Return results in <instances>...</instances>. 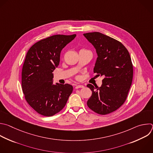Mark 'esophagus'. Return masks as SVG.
<instances>
[{
    "mask_svg": "<svg viewBox=\"0 0 153 153\" xmlns=\"http://www.w3.org/2000/svg\"><path fill=\"white\" fill-rule=\"evenodd\" d=\"M84 88V86H83V85H76V86H75V88H76V89H79V88Z\"/></svg>",
    "mask_w": 153,
    "mask_h": 153,
    "instance_id": "34e87169",
    "label": "esophagus"
}]
</instances>
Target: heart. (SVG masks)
<instances>
[{
  "label": "heart",
  "instance_id": "b5f03b06",
  "mask_svg": "<svg viewBox=\"0 0 153 153\" xmlns=\"http://www.w3.org/2000/svg\"><path fill=\"white\" fill-rule=\"evenodd\" d=\"M82 50H84V49H82Z\"/></svg>",
  "mask_w": 153,
  "mask_h": 153
}]
</instances>
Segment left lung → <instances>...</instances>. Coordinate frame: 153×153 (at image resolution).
I'll return each mask as SVG.
<instances>
[{
    "label": "left lung",
    "instance_id": "1",
    "mask_svg": "<svg viewBox=\"0 0 153 153\" xmlns=\"http://www.w3.org/2000/svg\"><path fill=\"white\" fill-rule=\"evenodd\" d=\"M83 35L94 45L98 56L94 72L104 77L100 87L87 85L92 92L87 105L97 114L106 115L120 108L127 97L133 75L131 59L120 41L98 32Z\"/></svg>",
    "mask_w": 153,
    "mask_h": 153
}]
</instances>
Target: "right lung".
Instances as JSON below:
<instances>
[{
  "instance_id": "right-lung-1",
  "label": "right lung",
  "mask_w": 153,
  "mask_h": 153,
  "mask_svg": "<svg viewBox=\"0 0 153 153\" xmlns=\"http://www.w3.org/2000/svg\"><path fill=\"white\" fill-rule=\"evenodd\" d=\"M76 36H49L34 44L26 54L22 72V90L27 103L40 115L51 117L60 112L73 92L71 85H53L52 73L59 64L61 50Z\"/></svg>"
}]
</instances>
